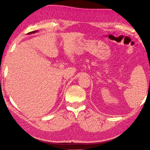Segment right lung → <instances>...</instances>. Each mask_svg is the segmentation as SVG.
Returning a JSON list of instances; mask_svg holds the SVG:
<instances>
[{
  "label": "right lung",
  "mask_w": 150,
  "mask_h": 150,
  "mask_svg": "<svg viewBox=\"0 0 150 150\" xmlns=\"http://www.w3.org/2000/svg\"><path fill=\"white\" fill-rule=\"evenodd\" d=\"M36 32H38L37 30H36V31H34V32H30V33H28V34H32V33H35Z\"/></svg>",
  "instance_id": "right-lung-1"
}]
</instances>
